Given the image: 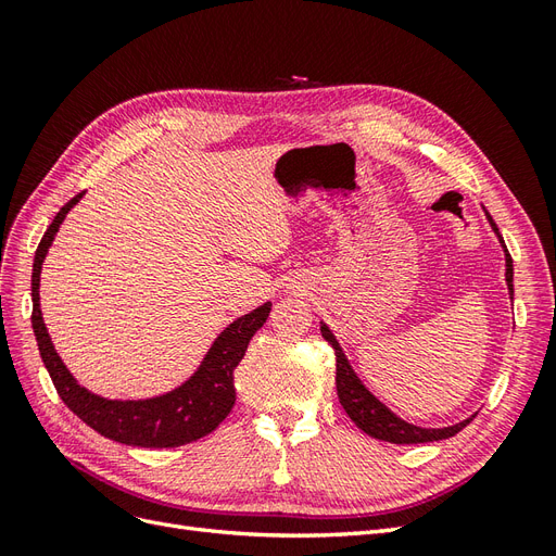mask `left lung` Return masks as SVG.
<instances>
[{"label":"left lung","instance_id":"obj_1","mask_svg":"<svg viewBox=\"0 0 556 556\" xmlns=\"http://www.w3.org/2000/svg\"><path fill=\"white\" fill-rule=\"evenodd\" d=\"M486 217H490V225L496 231L498 241L503 243V237L498 233V227L492 220V215H486ZM503 250H506V282H508V290H510V296H513V257H510V252H508L506 245H503ZM319 331H323L325 341L333 348V355H336V392H339L341 406L350 415L352 422H355L364 433L371 435V439L396 443V445L443 441V439H450V435H454V433H459L470 422V419L476 417V415H470L468 419H464V422L452 425V427H443V429H422V427L408 425L406 419L396 417L390 408L382 406V403L366 390L362 380L355 376V371H352V366L348 364L343 350H341L339 341L333 339V333L329 331V327L323 325V327H319Z\"/></svg>","mask_w":556,"mask_h":556}]
</instances>
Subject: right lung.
<instances>
[{"label": "right lung", "mask_w": 556, "mask_h": 556, "mask_svg": "<svg viewBox=\"0 0 556 556\" xmlns=\"http://www.w3.org/2000/svg\"><path fill=\"white\" fill-rule=\"evenodd\" d=\"M80 197L83 192H78L60 208L55 220L50 223L43 233L35 255V266H31V304H35V308H31V327H35L39 352L50 374V380H53L66 408L111 441L137 447H178L204 439L233 408V401H237L233 368L243 359L252 336L266 323L268 313H271V304H264L252 313L233 319L217 336L208 355L197 368V374L169 394L146 401H111L88 392L86 387L76 382L70 368L64 366L55 352L53 341H50L48 329L43 325L39 304V280L46 252L50 243H53L66 213L78 204Z\"/></svg>", "instance_id": "1"}]
</instances>
